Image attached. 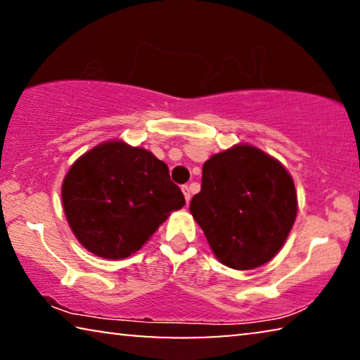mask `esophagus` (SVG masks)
Returning <instances> with one entry per match:
<instances>
[{
  "mask_svg": "<svg viewBox=\"0 0 360 360\" xmlns=\"http://www.w3.org/2000/svg\"><path fill=\"white\" fill-rule=\"evenodd\" d=\"M182 194H184V197H186V202L189 203L191 202V197H192L191 187L189 186H182Z\"/></svg>",
  "mask_w": 360,
  "mask_h": 360,
  "instance_id": "34e87169",
  "label": "esophagus"
}]
</instances>
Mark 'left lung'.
I'll return each instance as SVG.
<instances>
[{
	"label": "left lung",
	"instance_id": "left-lung-1",
	"mask_svg": "<svg viewBox=\"0 0 360 360\" xmlns=\"http://www.w3.org/2000/svg\"><path fill=\"white\" fill-rule=\"evenodd\" d=\"M189 210L221 264L252 270L283 248L297 195L280 162L255 147L236 146L203 163L200 192Z\"/></svg>",
	"mask_w": 360,
	"mask_h": 360
}]
</instances>
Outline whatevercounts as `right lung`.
I'll use <instances>...</instances> for the list:
<instances>
[{
    "instance_id": "right-lung-1",
    "label": "right lung",
    "mask_w": 360,
    "mask_h": 360,
    "mask_svg": "<svg viewBox=\"0 0 360 360\" xmlns=\"http://www.w3.org/2000/svg\"><path fill=\"white\" fill-rule=\"evenodd\" d=\"M72 233L92 254L126 259L147 243L186 198L166 163L124 142H106L80 157L63 182Z\"/></svg>"
}]
</instances>
